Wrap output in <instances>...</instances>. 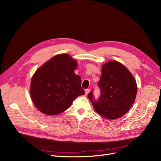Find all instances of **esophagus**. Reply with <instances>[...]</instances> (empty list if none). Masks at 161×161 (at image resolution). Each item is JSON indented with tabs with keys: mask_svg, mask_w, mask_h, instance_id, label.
Returning <instances> with one entry per match:
<instances>
[{
	"mask_svg": "<svg viewBox=\"0 0 161 161\" xmlns=\"http://www.w3.org/2000/svg\"><path fill=\"white\" fill-rule=\"evenodd\" d=\"M90 89H86V91H85V92H86V95H87L88 94H89V92H90Z\"/></svg>",
	"mask_w": 161,
	"mask_h": 161,
	"instance_id": "34e87169",
	"label": "esophagus"
}]
</instances>
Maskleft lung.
<instances>
[{
    "instance_id": "obj_1",
    "label": "left lung",
    "mask_w": 161,
    "mask_h": 161,
    "mask_svg": "<svg viewBox=\"0 0 161 161\" xmlns=\"http://www.w3.org/2000/svg\"><path fill=\"white\" fill-rule=\"evenodd\" d=\"M101 92L95 100L93 92L88 98L95 110L106 119L113 120L121 117L134 103L137 93L136 80L121 63L108 61L102 67V74L98 83Z\"/></svg>"
}]
</instances>
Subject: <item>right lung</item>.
<instances>
[{
	"instance_id": "right-lung-1",
	"label": "right lung",
	"mask_w": 161,
	"mask_h": 161,
	"mask_svg": "<svg viewBox=\"0 0 161 161\" xmlns=\"http://www.w3.org/2000/svg\"><path fill=\"white\" fill-rule=\"evenodd\" d=\"M75 59L68 54L57 55L34 74L30 86L32 102L40 112L54 115L64 112L78 97L85 94L80 76L74 70Z\"/></svg>"
}]
</instances>
